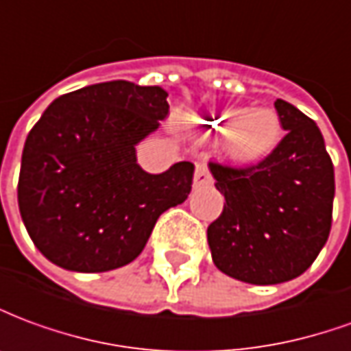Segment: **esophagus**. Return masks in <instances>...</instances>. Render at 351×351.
<instances>
[{"instance_id":"34e87169","label":"esophagus","mask_w":351,"mask_h":351,"mask_svg":"<svg viewBox=\"0 0 351 351\" xmlns=\"http://www.w3.org/2000/svg\"><path fill=\"white\" fill-rule=\"evenodd\" d=\"M213 183V178H211L210 168H208V164L200 160V162H196V170H195V187H208Z\"/></svg>"}]
</instances>
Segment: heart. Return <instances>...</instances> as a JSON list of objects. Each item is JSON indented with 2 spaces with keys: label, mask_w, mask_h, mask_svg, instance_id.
<instances>
[{
  "label": "heart",
  "mask_w": 351,
  "mask_h": 351,
  "mask_svg": "<svg viewBox=\"0 0 351 351\" xmlns=\"http://www.w3.org/2000/svg\"><path fill=\"white\" fill-rule=\"evenodd\" d=\"M206 134L225 138V149L236 162L251 164L267 158L280 143L282 123L272 109L223 108L196 117Z\"/></svg>",
  "instance_id": "heart-1"
}]
</instances>
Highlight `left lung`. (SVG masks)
Returning a JSON list of instances; mask_svg holds the SVG:
<instances>
[{
  "instance_id": "obj_1",
  "label": "left lung",
  "mask_w": 351,
  "mask_h": 351,
  "mask_svg": "<svg viewBox=\"0 0 351 351\" xmlns=\"http://www.w3.org/2000/svg\"><path fill=\"white\" fill-rule=\"evenodd\" d=\"M280 145L257 166L210 162L223 213L208 227L213 265L253 285H276L306 272L330 232L335 170L317 124L285 100L274 101Z\"/></svg>"
}]
</instances>
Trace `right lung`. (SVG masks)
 <instances>
[{
	"label": "right lung",
	"mask_w": 351,
	"mask_h": 351,
	"mask_svg": "<svg viewBox=\"0 0 351 351\" xmlns=\"http://www.w3.org/2000/svg\"><path fill=\"white\" fill-rule=\"evenodd\" d=\"M166 98L160 86L90 84L56 98L29 130L19 208L32 242L56 267L90 274L128 265L160 213L187 200L195 164L149 173L136 156L168 115Z\"/></svg>",
	"instance_id": "1"
}]
</instances>
